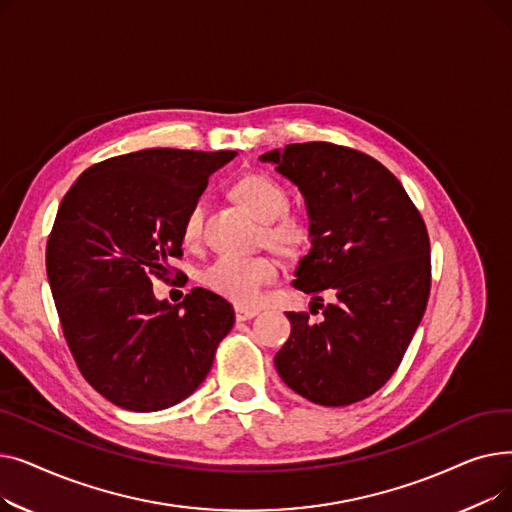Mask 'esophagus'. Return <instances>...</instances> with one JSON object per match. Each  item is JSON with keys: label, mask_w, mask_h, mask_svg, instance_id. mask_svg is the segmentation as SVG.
<instances>
[{"label": "esophagus", "mask_w": 512, "mask_h": 512, "mask_svg": "<svg viewBox=\"0 0 512 512\" xmlns=\"http://www.w3.org/2000/svg\"><path fill=\"white\" fill-rule=\"evenodd\" d=\"M259 311L257 309H245V307H236V319L238 321H249L253 317H257Z\"/></svg>", "instance_id": "esophagus-1"}]
</instances>
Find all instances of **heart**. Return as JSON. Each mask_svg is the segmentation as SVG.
Segmentation results:
<instances>
[{
  "label": "heart",
  "instance_id": "1",
  "mask_svg": "<svg viewBox=\"0 0 512 512\" xmlns=\"http://www.w3.org/2000/svg\"><path fill=\"white\" fill-rule=\"evenodd\" d=\"M230 195L259 222H263L261 238L265 247L286 259L303 257L313 245V226L301 213H290V195L272 176L251 172L236 178ZM203 234V203L193 201L186 209L180 236L186 247H197ZM278 280L276 263L265 257H220L201 274V282L220 297L240 305L253 307L259 303L263 288Z\"/></svg>",
  "mask_w": 512,
  "mask_h": 512
}]
</instances>
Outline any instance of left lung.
Wrapping results in <instances>:
<instances>
[{"label": "left lung", "instance_id": "obj_1", "mask_svg": "<svg viewBox=\"0 0 512 512\" xmlns=\"http://www.w3.org/2000/svg\"><path fill=\"white\" fill-rule=\"evenodd\" d=\"M299 186L313 226L292 286L321 309L288 311L290 338L274 363L315 405L346 407L398 369L432 286L429 236L398 178L378 159L332 143H294L259 157ZM331 297L323 305V294Z\"/></svg>", "mask_w": 512, "mask_h": 512}]
</instances>
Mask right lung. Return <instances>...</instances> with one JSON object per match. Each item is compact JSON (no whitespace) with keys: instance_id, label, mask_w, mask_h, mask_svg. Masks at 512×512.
<instances>
[{"instance_id":"add662e5","label":"right lung","mask_w":512,"mask_h":512,"mask_svg":"<svg viewBox=\"0 0 512 512\" xmlns=\"http://www.w3.org/2000/svg\"><path fill=\"white\" fill-rule=\"evenodd\" d=\"M236 151L143 149L76 178L47 240V278L83 378L116 407L151 413L191 396L234 326L232 305L205 288L157 301L182 255L180 224L209 176ZM180 276V272H176Z\"/></svg>"}]
</instances>
